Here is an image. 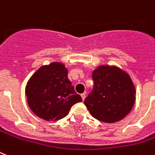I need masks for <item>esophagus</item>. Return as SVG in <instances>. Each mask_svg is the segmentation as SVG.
<instances>
[{"instance_id":"34e87169","label":"esophagus","mask_w":155,"mask_h":155,"mask_svg":"<svg viewBox=\"0 0 155 155\" xmlns=\"http://www.w3.org/2000/svg\"><path fill=\"white\" fill-rule=\"evenodd\" d=\"M81 98H82V100H83L84 101V99H85V94H81Z\"/></svg>"}]
</instances>
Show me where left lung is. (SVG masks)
Instances as JSON below:
<instances>
[{
  "instance_id": "obj_1",
  "label": "left lung",
  "mask_w": 155,
  "mask_h": 155,
  "mask_svg": "<svg viewBox=\"0 0 155 155\" xmlns=\"http://www.w3.org/2000/svg\"><path fill=\"white\" fill-rule=\"evenodd\" d=\"M94 86L84 104L93 117L113 123L124 118L135 101L130 78L116 66L101 65L92 74Z\"/></svg>"
}]
</instances>
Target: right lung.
I'll list each match as a JSON object with an SVG mask.
<instances>
[{"instance_id": "right-lung-1", "label": "right lung", "mask_w": 155, "mask_h": 155, "mask_svg": "<svg viewBox=\"0 0 155 155\" xmlns=\"http://www.w3.org/2000/svg\"><path fill=\"white\" fill-rule=\"evenodd\" d=\"M68 70L59 62L44 65L34 73L25 87L27 102L37 116L46 121L65 117L81 97L68 79Z\"/></svg>"}]
</instances>
